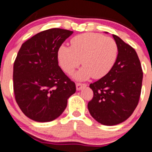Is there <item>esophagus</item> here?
I'll list each match as a JSON object with an SVG mask.
<instances>
[{
    "instance_id": "1",
    "label": "esophagus",
    "mask_w": 152,
    "mask_h": 152,
    "mask_svg": "<svg viewBox=\"0 0 152 152\" xmlns=\"http://www.w3.org/2000/svg\"><path fill=\"white\" fill-rule=\"evenodd\" d=\"M76 90L80 91L81 89L83 88L86 87V84H82V83H76Z\"/></svg>"
}]
</instances>
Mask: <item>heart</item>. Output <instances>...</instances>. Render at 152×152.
Returning <instances> with one entry per match:
<instances>
[{
  "label": "heart",
  "instance_id": "1",
  "mask_svg": "<svg viewBox=\"0 0 152 152\" xmlns=\"http://www.w3.org/2000/svg\"><path fill=\"white\" fill-rule=\"evenodd\" d=\"M118 54L115 41L99 34L88 33L71 40V48L61 46L58 61L65 73H73L81 63L84 66L73 75L76 80L84 81L93 76L100 79L106 76L114 66Z\"/></svg>",
  "mask_w": 152,
  "mask_h": 152
}]
</instances>
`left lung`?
I'll use <instances>...</instances> for the list:
<instances>
[{"label":"left lung","instance_id":"left-lung-1","mask_svg":"<svg viewBox=\"0 0 152 152\" xmlns=\"http://www.w3.org/2000/svg\"><path fill=\"white\" fill-rule=\"evenodd\" d=\"M118 48L114 66L90 88L94 97L88 104L91 115L103 125L113 126L127 120L137 106L141 94L142 69L137 52L113 34Z\"/></svg>","mask_w":152,"mask_h":152}]
</instances>
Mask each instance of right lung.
Returning a JSON list of instances; mask_svg holds the SVG:
<instances>
[{
  "mask_svg": "<svg viewBox=\"0 0 152 152\" xmlns=\"http://www.w3.org/2000/svg\"><path fill=\"white\" fill-rule=\"evenodd\" d=\"M73 31L52 28L24 42L13 65L15 100L22 113L35 121L58 118L76 92V85L58 66V50Z\"/></svg>",
  "mask_w": 152,
  "mask_h": 152,
  "instance_id": "obj_1",
  "label": "right lung"
}]
</instances>
